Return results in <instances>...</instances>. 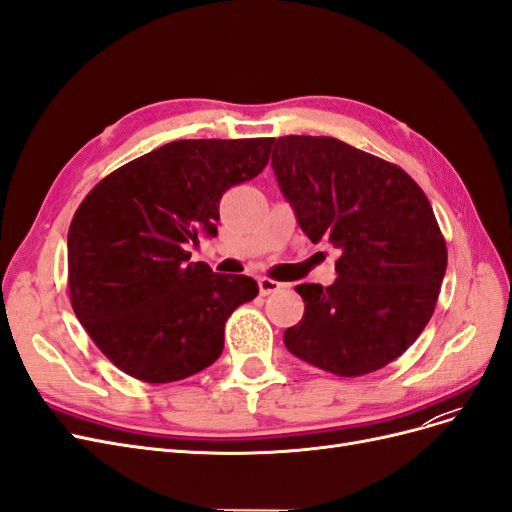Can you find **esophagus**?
Segmentation results:
<instances>
[{
  "instance_id": "esophagus-1",
  "label": "esophagus",
  "mask_w": 512,
  "mask_h": 512,
  "mask_svg": "<svg viewBox=\"0 0 512 512\" xmlns=\"http://www.w3.org/2000/svg\"><path fill=\"white\" fill-rule=\"evenodd\" d=\"M282 289V285L280 282H276V280H272V278H259V293L266 297V295H272V293H276V291H280Z\"/></svg>"
}]
</instances>
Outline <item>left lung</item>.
<instances>
[{
  "label": "left lung",
  "instance_id": "obj_1",
  "mask_svg": "<svg viewBox=\"0 0 512 512\" xmlns=\"http://www.w3.org/2000/svg\"><path fill=\"white\" fill-rule=\"evenodd\" d=\"M272 168L304 234L342 251L333 285L295 287L306 310L285 331V346L339 377L386 367L428 325L447 268L422 187L396 164L333 137H280Z\"/></svg>",
  "mask_w": 512,
  "mask_h": 512
}]
</instances>
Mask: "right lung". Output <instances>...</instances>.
Segmentation results:
<instances>
[{"label":"right lung","instance_id":"obj_1","mask_svg":"<svg viewBox=\"0 0 512 512\" xmlns=\"http://www.w3.org/2000/svg\"><path fill=\"white\" fill-rule=\"evenodd\" d=\"M274 139H183L92 187L67 236L71 308L120 371L147 384L211 367L225 320L257 297L249 276L189 261L187 242L217 236L219 200L257 177Z\"/></svg>","mask_w":512,"mask_h":512}]
</instances>
